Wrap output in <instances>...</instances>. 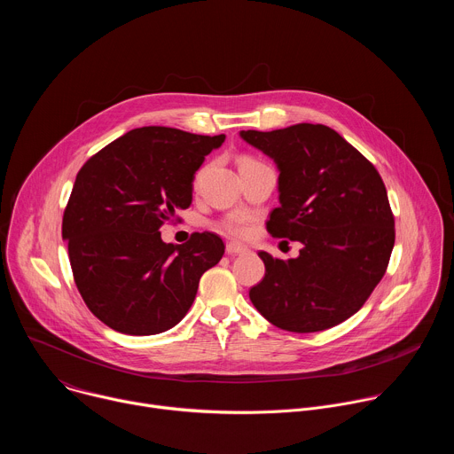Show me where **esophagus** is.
I'll return each mask as SVG.
<instances>
[{
    "mask_svg": "<svg viewBox=\"0 0 454 454\" xmlns=\"http://www.w3.org/2000/svg\"><path fill=\"white\" fill-rule=\"evenodd\" d=\"M247 249L246 247H242L240 244H235V242H228L226 244V253L228 254H242V253H246Z\"/></svg>",
    "mask_w": 454,
    "mask_h": 454,
    "instance_id": "34e87169",
    "label": "esophagus"
}]
</instances>
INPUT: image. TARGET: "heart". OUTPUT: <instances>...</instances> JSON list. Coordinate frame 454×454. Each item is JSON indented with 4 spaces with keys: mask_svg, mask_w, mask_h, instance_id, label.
<instances>
[{
    "mask_svg": "<svg viewBox=\"0 0 454 454\" xmlns=\"http://www.w3.org/2000/svg\"><path fill=\"white\" fill-rule=\"evenodd\" d=\"M244 161H251V160H244ZM242 161V163H244ZM201 176V174H200ZM217 230L230 235V237H235V239H242L247 235L249 228L246 224V221L240 217V215H226L223 217L219 223H217Z\"/></svg>",
    "mask_w": 454,
    "mask_h": 454,
    "instance_id": "1",
    "label": "heart"
}]
</instances>
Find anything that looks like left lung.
Here are the masks:
<instances>
[{
    "instance_id": "left-lung-1",
    "label": "left lung",
    "mask_w": 454,
    "mask_h": 454,
    "mask_svg": "<svg viewBox=\"0 0 454 454\" xmlns=\"http://www.w3.org/2000/svg\"><path fill=\"white\" fill-rule=\"evenodd\" d=\"M240 137L280 170V207L268 231L303 244L287 262L258 253L266 275L249 289V300L282 331L331 329L364 305L390 262L395 219L386 186L377 168L327 125L296 123Z\"/></svg>"
}]
</instances>
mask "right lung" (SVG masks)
Instances as JSON below:
<instances>
[{
	"label": "right lung",
	"instance_id": "right-lung-1",
	"mask_svg": "<svg viewBox=\"0 0 454 454\" xmlns=\"http://www.w3.org/2000/svg\"><path fill=\"white\" fill-rule=\"evenodd\" d=\"M224 135L140 127L91 156L77 174L62 239L77 289L107 327L131 336L172 329L200 280L224 254L212 231L165 244L160 228L192 203L193 174Z\"/></svg>",
	"mask_w": 454,
	"mask_h": 454
}]
</instances>
